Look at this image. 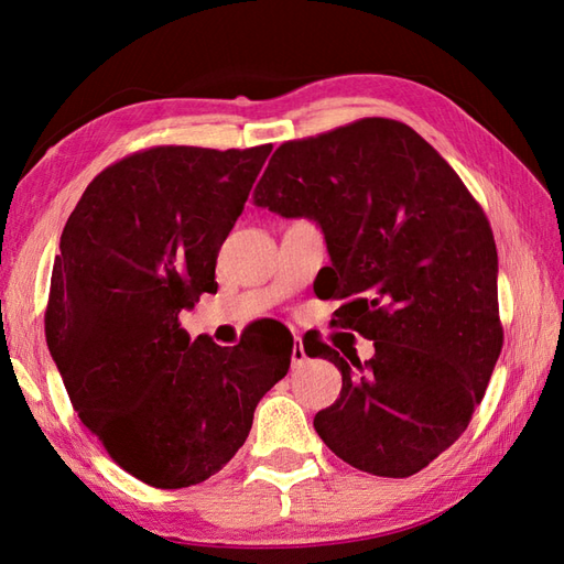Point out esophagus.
Listing matches in <instances>:
<instances>
[{
	"label": "esophagus",
	"instance_id": "1",
	"mask_svg": "<svg viewBox=\"0 0 564 564\" xmlns=\"http://www.w3.org/2000/svg\"><path fill=\"white\" fill-rule=\"evenodd\" d=\"M291 361H293V366H295V368H297V366H303V364L307 361L305 346H303V341H301V339H295V346H293V354H291Z\"/></svg>",
	"mask_w": 564,
	"mask_h": 564
}]
</instances>
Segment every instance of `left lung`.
I'll use <instances>...</instances> for the list:
<instances>
[{
	"instance_id": "obj_1",
	"label": "left lung",
	"mask_w": 564,
	"mask_h": 564,
	"mask_svg": "<svg viewBox=\"0 0 564 564\" xmlns=\"http://www.w3.org/2000/svg\"><path fill=\"white\" fill-rule=\"evenodd\" d=\"M254 206L307 218L332 267L322 297L376 354L354 368L322 341L307 356L341 370L339 400L315 431L334 455L380 477H410L453 446L482 402L501 351L497 247L453 166L390 118H364L273 152Z\"/></svg>"
}]
</instances>
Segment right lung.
Segmentation results:
<instances>
[{
  "mask_svg": "<svg viewBox=\"0 0 564 564\" xmlns=\"http://www.w3.org/2000/svg\"><path fill=\"white\" fill-rule=\"evenodd\" d=\"M271 145H166L94 178L59 237L45 339L82 424L145 485L208 480L249 436L293 341H191L178 313L215 293V259Z\"/></svg>",
  "mask_w": 564,
  "mask_h": 564,
  "instance_id": "obj_1",
  "label": "right lung"
}]
</instances>
